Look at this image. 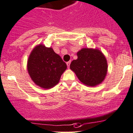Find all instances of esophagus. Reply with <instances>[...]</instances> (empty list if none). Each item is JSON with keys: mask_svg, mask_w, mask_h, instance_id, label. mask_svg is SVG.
I'll list each match as a JSON object with an SVG mask.
<instances>
[{"mask_svg": "<svg viewBox=\"0 0 133 133\" xmlns=\"http://www.w3.org/2000/svg\"><path fill=\"white\" fill-rule=\"evenodd\" d=\"M70 64H71V62L69 61V62H67V65H68V68H69V65H70Z\"/></svg>", "mask_w": 133, "mask_h": 133, "instance_id": "esophagus-1", "label": "esophagus"}]
</instances>
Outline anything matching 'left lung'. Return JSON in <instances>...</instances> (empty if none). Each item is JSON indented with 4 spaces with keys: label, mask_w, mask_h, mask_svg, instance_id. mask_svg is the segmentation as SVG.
I'll return each instance as SVG.
<instances>
[{
    "label": "left lung",
    "mask_w": 133,
    "mask_h": 133,
    "mask_svg": "<svg viewBox=\"0 0 133 133\" xmlns=\"http://www.w3.org/2000/svg\"><path fill=\"white\" fill-rule=\"evenodd\" d=\"M77 59L73 60L70 69L81 83L94 87L105 79L107 62L103 54L97 49L82 48L77 53Z\"/></svg>",
    "instance_id": "8db88e82"
}]
</instances>
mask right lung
Masks as SVG:
<instances>
[{
	"label": "right lung",
	"instance_id": "obj_1",
	"mask_svg": "<svg viewBox=\"0 0 133 133\" xmlns=\"http://www.w3.org/2000/svg\"><path fill=\"white\" fill-rule=\"evenodd\" d=\"M27 69L31 79L37 85L50 89L58 84L67 65L52 48L39 44L30 54Z\"/></svg>",
	"mask_w": 133,
	"mask_h": 133
}]
</instances>
